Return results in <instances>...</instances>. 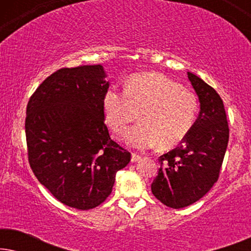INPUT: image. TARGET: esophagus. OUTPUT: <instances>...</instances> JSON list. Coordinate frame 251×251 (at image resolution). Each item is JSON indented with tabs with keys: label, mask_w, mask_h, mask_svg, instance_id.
Here are the masks:
<instances>
[{
	"label": "esophagus",
	"mask_w": 251,
	"mask_h": 251,
	"mask_svg": "<svg viewBox=\"0 0 251 251\" xmlns=\"http://www.w3.org/2000/svg\"><path fill=\"white\" fill-rule=\"evenodd\" d=\"M139 160H140L139 154H136V153L131 154V161H132V162H137V161H139Z\"/></svg>",
	"instance_id": "1"
}]
</instances>
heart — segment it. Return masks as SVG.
Returning a JSON list of instances; mask_svg holds the SVG:
<instances>
[{
	"mask_svg": "<svg viewBox=\"0 0 251 251\" xmlns=\"http://www.w3.org/2000/svg\"><path fill=\"white\" fill-rule=\"evenodd\" d=\"M104 112L115 132L129 123L142 122L123 132V140L136 149L177 146L193 128L198 99L193 92L157 73L133 75L125 90L113 87L104 97Z\"/></svg>",
	"mask_w": 251,
	"mask_h": 251,
	"instance_id": "b5f03b06",
	"label": "heart"
}]
</instances>
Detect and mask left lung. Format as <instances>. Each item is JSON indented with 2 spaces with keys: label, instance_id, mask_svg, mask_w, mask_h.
<instances>
[{
  "label": "left lung",
  "instance_id": "1",
  "mask_svg": "<svg viewBox=\"0 0 251 251\" xmlns=\"http://www.w3.org/2000/svg\"><path fill=\"white\" fill-rule=\"evenodd\" d=\"M187 77L200 101L199 116L186 138L159 157V174L151 186L157 200L174 209L194 203L214 186L229 136L221 96L191 72Z\"/></svg>",
  "mask_w": 251,
  "mask_h": 251
}]
</instances>
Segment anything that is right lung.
I'll return each mask as SVG.
<instances>
[{
  "mask_svg": "<svg viewBox=\"0 0 251 251\" xmlns=\"http://www.w3.org/2000/svg\"><path fill=\"white\" fill-rule=\"evenodd\" d=\"M101 65L61 68L27 104L29 166L58 201L89 210L112 193L116 173L131 154L111 139L104 123L109 82Z\"/></svg>",
  "mask_w": 251,
  "mask_h": 251,
  "instance_id": "obj_1",
  "label": "right lung"
}]
</instances>
